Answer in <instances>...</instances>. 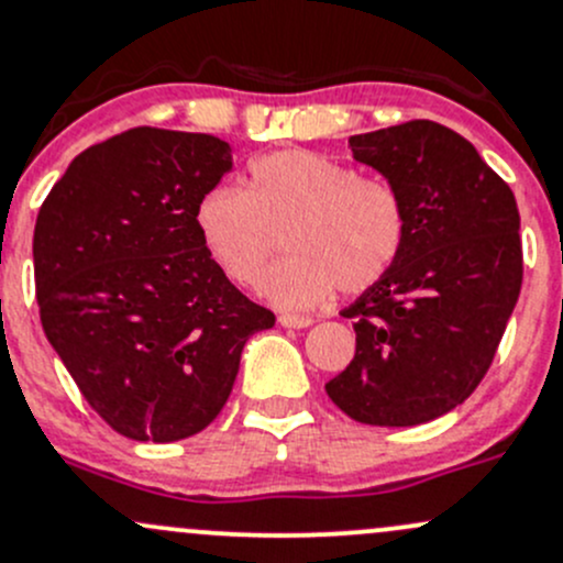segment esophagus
<instances>
[{"mask_svg":"<svg viewBox=\"0 0 563 563\" xmlns=\"http://www.w3.org/2000/svg\"><path fill=\"white\" fill-rule=\"evenodd\" d=\"M277 323L286 329H307L312 327V318L310 316H291V312H283L280 318H277Z\"/></svg>","mask_w":563,"mask_h":563,"instance_id":"obj_1","label":"esophagus"}]
</instances>
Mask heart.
<instances>
[{
  "label": "heart",
  "mask_w": 563,
  "mask_h": 563,
  "mask_svg": "<svg viewBox=\"0 0 563 563\" xmlns=\"http://www.w3.org/2000/svg\"><path fill=\"white\" fill-rule=\"evenodd\" d=\"M199 240L236 286H256L286 232L294 253L266 275L262 294L283 310H307L340 288L361 294L388 275L407 236L399 191L323 153L288 147L247 167V188L202 194Z\"/></svg>",
  "instance_id": "b5f03b06"
}]
</instances>
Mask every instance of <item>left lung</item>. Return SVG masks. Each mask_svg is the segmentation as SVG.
<instances>
[{
	"instance_id": "8db88e82",
	"label": "left lung",
	"mask_w": 563,
	"mask_h": 563,
	"mask_svg": "<svg viewBox=\"0 0 563 563\" xmlns=\"http://www.w3.org/2000/svg\"><path fill=\"white\" fill-rule=\"evenodd\" d=\"M347 145L399 191L407 236L388 275L342 310L353 318L356 356L327 394L358 423H429L477 388L516 310V197L442 123L407 121Z\"/></svg>"
}]
</instances>
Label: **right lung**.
Instances as JSON below:
<instances>
[{"label":"right lung","mask_w":563,"mask_h":563,"mask_svg":"<svg viewBox=\"0 0 563 563\" xmlns=\"http://www.w3.org/2000/svg\"><path fill=\"white\" fill-rule=\"evenodd\" d=\"M234 167L212 134L129 129L75 156L34 227L47 342L118 434L177 442L227 405L245 342L275 327L218 269L194 210Z\"/></svg>","instance_id":"right-lung-1"}]
</instances>
